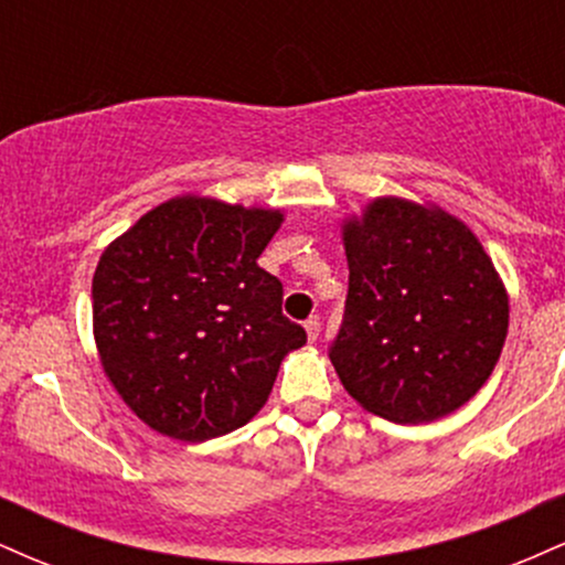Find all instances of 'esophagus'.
Masks as SVG:
<instances>
[{
  "label": "esophagus",
  "instance_id": "34e87169",
  "mask_svg": "<svg viewBox=\"0 0 565 565\" xmlns=\"http://www.w3.org/2000/svg\"><path fill=\"white\" fill-rule=\"evenodd\" d=\"M305 332H308L310 342H316V340H319V332H321V321L316 319V316H310V319L305 321Z\"/></svg>",
  "mask_w": 565,
  "mask_h": 565
}]
</instances>
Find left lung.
Returning <instances> with one entry per match:
<instances>
[{"mask_svg": "<svg viewBox=\"0 0 565 565\" xmlns=\"http://www.w3.org/2000/svg\"><path fill=\"white\" fill-rule=\"evenodd\" d=\"M348 300L329 359L345 391L401 425L459 408L494 372L510 305L472 231L438 206L377 199L342 228Z\"/></svg>", "mask_w": 565, "mask_h": 565, "instance_id": "1", "label": "left lung"}]
</instances>
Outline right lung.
Wrapping results in <instances>:
<instances>
[{
	"label": "right lung",
	"mask_w": 565,
	"mask_h": 565,
	"mask_svg": "<svg viewBox=\"0 0 565 565\" xmlns=\"http://www.w3.org/2000/svg\"><path fill=\"white\" fill-rule=\"evenodd\" d=\"M278 210L217 199L159 204L100 255L93 327L116 393L148 427L178 440L225 436L268 401L300 323L284 287L257 265Z\"/></svg>",
	"instance_id": "obj_1"
}]
</instances>
